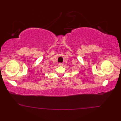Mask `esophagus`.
I'll return each instance as SVG.
<instances>
[{"label": "esophagus", "instance_id": "1", "mask_svg": "<svg viewBox=\"0 0 121 121\" xmlns=\"http://www.w3.org/2000/svg\"><path fill=\"white\" fill-rule=\"evenodd\" d=\"M62 65V63H59V65Z\"/></svg>", "mask_w": 121, "mask_h": 121}]
</instances>
